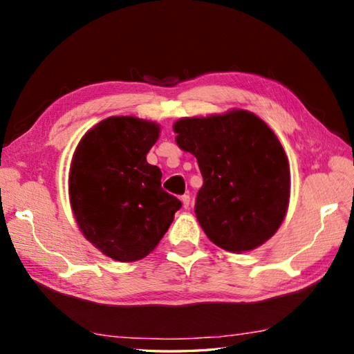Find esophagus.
<instances>
[{
	"instance_id": "obj_1",
	"label": "esophagus",
	"mask_w": 354,
	"mask_h": 354,
	"mask_svg": "<svg viewBox=\"0 0 354 354\" xmlns=\"http://www.w3.org/2000/svg\"><path fill=\"white\" fill-rule=\"evenodd\" d=\"M181 202H183V207L185 209L190 208V196H189V194H184V196H181Z\"/></svg>"
}]
</instances>
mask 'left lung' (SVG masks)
I'll use <instances>...</instances> for the list:
<instances>
[{
  "label": "left lung",
  "mask_w": 354,
  "mask_h": 354,
  "mask_svg": "<svg viewBox=\"0 0 354 354\" xmlns=\"http://www.w3.org/2000/svg\"><path fill=\"white\" fill-rule=\"evenodd\" d=\"M173 131L204 178L194 213L207 237L237 254L272 237L290 196L288 156L272 129L250 111L231 109L181 118Z\"/></svg>",
  "instance_id": "1"
}]
</instances>
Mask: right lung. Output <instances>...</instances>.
Masks as SVG:
<instances>
[{"mask_svg":"<svg viewBox=\"0 0 354 354\" xmlns=\"http://www.w3.org/2000/svg\"><path fill=\"white\" fill-rule=\"evenodd\" d=\"M160 131L149 120L109 117L84 135L73 155L74 217L86 240L117 261L152 252L183 205L161 189L160 167L146 160Z\"/></svg>","mask_w":354,"mask_h":354,"instance_id":"1","label":"right lung"}]
</instances>
